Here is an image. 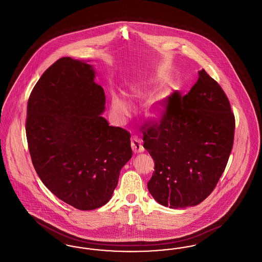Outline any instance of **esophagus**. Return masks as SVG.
<instances>
[{"mask_svg":"<svg viewBox=\"0 0 262 262\" xmlns=\"http://www.w3.org/2000/svg\"><path fill=\"white\" fill-rule=\"evenodd\" d=\"M132 148L135 153H140L144 151V147L141 143V139L137 136L132 137Z\"/></svg>","mask_w":262,"mask_h":262,"instance_id":"esophagus-1","label":"esophagus"}]
</instances>
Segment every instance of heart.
<instances>
[{"mask_svg": "<svg viewBox=\"0 0 262 262\" xmlns=\"http://www.w3.org/2000/svg\"><path fill=\"white\" fill-rule=\"evenodd\" d=\"M139 94H140V90L136 89L134 91L133 97H137ZM112 109L117 116L126 117L132 112V105L123 96L114 95L113 96Z\"/></svg>", "mask_w": 262, "mask_h": 262, "instance_id": "obj_1", "label": "heart"}]
</instances>
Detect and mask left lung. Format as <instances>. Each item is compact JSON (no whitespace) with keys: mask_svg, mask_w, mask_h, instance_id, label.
I'll list each match as a JSON object with an SVG mask.
<instances>
[{"mask_svg":"<svg viewBox=\"0 0 262 262\" xmlns=\"http://www.w3.org/2000/svg\"><path fill=\"white\" fill-rule=\"evenodd\" d=\"M235 116L224 90L204 70L185 96L176 94L158 121L141 125L154 160L147 187L170 208L198 205L216 187L234 143Z\"/></svg>","mask_w":262,"mask_h":262,"instance_id":"left-lung-1","label":"left lung"}]
</instances>
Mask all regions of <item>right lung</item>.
<instances>
[{
  "instance_id": "right-lung-1",
  "label": "right lung",
  "mask_w": 262,
  "mask_h": 262,
  "mask_svg": "<svg viewBox=\"0 0 262 262\" xmlns=\"http://www.w3.org/2000/svg\"><path fill=\"white\" fill-rule=\"evenodd\" d=\"M85 62L61 58L41 75L27 103L26 138L39 178L79 210L106 204L133 155L130 134L101 117L104 89Z\"/></svg>"
}]
</instances>
